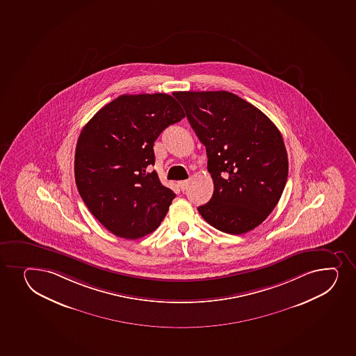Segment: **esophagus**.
Masks as SVG:
<instances>
[{
  "label": "esophagus",
  "instance_id": "1",
  "mask_svg": "<svg viewBox=\"0 0 356 356\" xmlns=\"http://www.w3.org/2000/svg\"><path fill=\"white\" fill-rule=\"evenodd\" d=\"M177 184H179V187H180L182 191H186L188 186H189V180L180 181Z\"/></svg>",
  "mask_w": 356,
  "mask_h": 356
}]
</instances>
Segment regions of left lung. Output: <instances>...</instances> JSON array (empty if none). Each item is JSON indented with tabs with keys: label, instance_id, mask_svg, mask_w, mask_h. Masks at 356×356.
Instances as JSON below:
<instances>
[{
	"label": "left lung",
	"instance_id": "left-lung-1",
	"mask_svg": "<svg viewBox=\"0 0 356 356\" xmlns=\"http://www.w3.org/2000/svg\"><path fill=\"white\" fill-rule=\"evenodd\" d=\"M196 136L206 147L212 199L197 207L208 224L229 234L259 226L286 184L283 137L259 108L227 91L175 92Z\"/></svg>",
	"mask_w": 356,
	"mask_h": 356
}]
</instances>
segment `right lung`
I'll return each mask as SVG.
<instances>
[{
  "label": "right lung",
  "mask_w": 356,
  "mask_h": 356,
  "mask_svg": "<svg viewBox=\"0 0 356 356\" xmlns=\"http://www.w3.org/2000/svg\"><path fill=\"white\" fill-rule=\"evenodd\" d=\"M184 116L165 93L123 95L100 108L80 132L74 156L78 192L115 236H147L168 212L175 193L150 172L154 142Z\"/></svg>",
  "instance_id": "obj_1"
}]
</instances>
